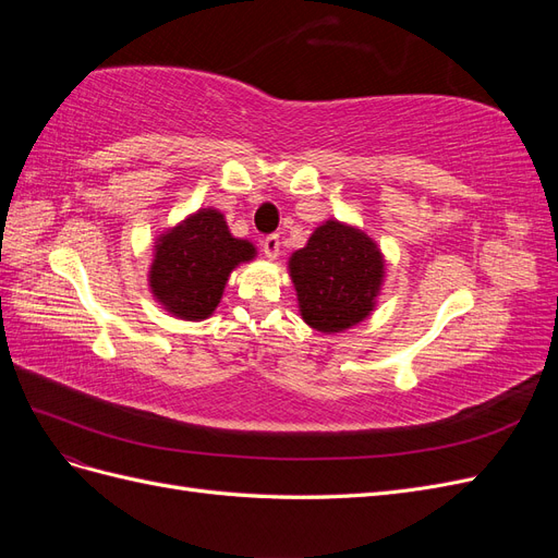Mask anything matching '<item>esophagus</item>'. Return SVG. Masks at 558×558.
Instances as JSON below:
<instances>
[{
  "label": "esophagus",
  "mask_w": 558,
  "mask_h": 558,
  "mask_svg": "<svg viewBox=\"0 0 558 558\" xmlns=\"http://www.w3.org/2000/svg\"><path fill=\"white\" fill-rule=\"evenodd\" d=\"M279 248H281L279 234H267V238L263 240V251H265V256H267L269 260H277V258H279Z\"/></svg>",
  "instance_id": "esophagus-1"
}]
</instances>
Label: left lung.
<instances>
[{"label": "left lung", "instance_id": "1", "mask_svg": "<svg viewBox=\"0 0 558 558\" xmlns=\"http://www.w3.org/2000/svg\"><path fill=\"white\" fill-rule=\"evenodd\" d=\"M289 272L302 320L326 335L359 326L373 314L386 275L377 242L335 218L293 253Z\"/></svg>", "mask_w": 558, "mask_h": 558}]
</instances>
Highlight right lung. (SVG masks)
Segmentation results:
<instances>
[{"label": "right lung", "instance_id": "1", "mask_svg": "<svg viewBox=\"0 0 558 558\" xmlns=\"http://www.w3.org/2000/svg\"><path fill=\"white\" fill-rule=\"evenodd\" d=\"M253 258L256 246L232 238L221 211L197 209L156 240L148 269L150 293L177 318H209L232 269Z\"/></svg>", "mask_w": 558, "mask_h": 558}]
</instances>
